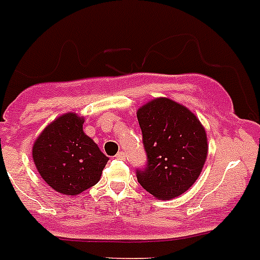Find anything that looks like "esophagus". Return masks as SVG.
I'll use <instances>...</instances> for the list:
<instances>
[{"mask_svg":"<svg viewBox=\"0 0 260 260\" xmlns=\"http://www.w3.org/2000/svg\"><path fill=\"white\" fill-rule=\"evenodd\" d=\"M115 157H117V159H119V160H125V159H126L125 151H119L118 154L115 155Z\"/></svg>","mask_w":260,"mask_h":260,"instance_id":"34e87169","label":"esophagus"}]
</instances>
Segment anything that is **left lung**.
I'll return each mask as SVG.
<instances>
[{
    "label": "left lung",
    "mask_w": 260,
    "mask_h": 260,
    "mask_svg": "<svg viewBox=\"0 0 260 260\" xmlns=\"http://www.w3.org/2000/svg\"><path fill=\"white\" fill-rule=\"evenodd\" d=\"M137 117L147 154L146 167L137 170L139 184L159 200L180 196L205 164V128L189 109L166 97L139 108Z\"/></svg>",
    "instance_id": "obj_1"
}]
</instances>
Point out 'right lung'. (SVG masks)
I'll use <instances>...</instances> for the list:
<instances>
[{
  "label": "right lung",
  "instance_id": "1",
  "mask_svg": "<svg viewBox=\"0 0 260 260\" xmlns=\"http://www.w3.org/2000/svg\"><path fill=\"white\" fill-rule=\"evenodd\" d=\"M84 118L66 113L51 122L32 146L37 170L52 189L75 196L99 183L109 157L83 132Z\"/></svg>",
  "mask_w": 260,
  "mask_h": 260
}]
</instances>
